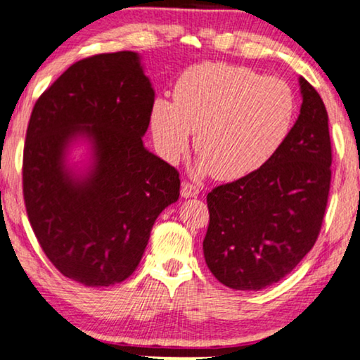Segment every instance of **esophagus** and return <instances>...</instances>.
<instances>
[{
	"label": "esophagus",
	"instance_id": "1",
	"mask_svg": "<svg viewBox=\"0 0 360 360\" xmlns=\"http://www.w3.org/2000/svg\"><path fill=\"white\" fill-rule=\"evenodd\" d=\"M199 194V188L193 183H188V181H184L183 186H181V195L183 198H195V195Z\"/></svg>",
	"mask_w": 360,
	"mask_h": 360
}]
</instances>
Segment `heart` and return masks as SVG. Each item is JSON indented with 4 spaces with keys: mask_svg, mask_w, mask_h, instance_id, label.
<instances>
[{
    "mask_svg": "<svg viewBox=\"0 0 360 360\" xmlns=\"http://www.w3.org/2000/svg\"><path fill=\"white\" fill-rule=\"evenodd\" d=\"M295 117L290 86L226 63H201L174 86V101L151 108L154 143L169 162L188 149L195 131L199 169L233 181L261 169L284 146Z\"/></svg>",
    "mask_w": 360,
    "mask_h": 360,
    "instance_id": "obj_1",
    "label": "heart"
}]
</instances>
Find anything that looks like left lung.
<instances>
[{"label":"left lung","instance_id":"obj_1","mask_svg":"<svg viewBox=\"0 0 360 360\" xmlns=\"http://www.w3.org/2000/svg\"><path fill=\"white\" fill-rule=\"evenodd\" d=\"M301 115L261 169L207 194L202 249L214 277L236 290L276 284L319 238L330 189L329 120L319 93L299 79Z\"/></svg>","mask_w":360,"mask_h":360}]
</instances>
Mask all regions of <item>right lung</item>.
Returning <instances> with one entry per match:
<instances>
[{
    "mask_svg": "<svg viewBox=\"0 0 360 360\" xmlns=\"http://www.w3.org/2000/svg\"><path fill=\"white\" fill-rule=\"evenodd\" d=\"M154 91L133 51L79 59L34 103L22 151V198L36 239L65 277L88 285L127 279L154 221L179 198V172L143 136ZM76 135L95 165L72 178L64 153Z\"/></svg>",
    "mask_w": 360,
    "mask_h": 360,
    "instance_id": "add662e5",
    "label": "right lung"
}]
</instances>
